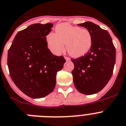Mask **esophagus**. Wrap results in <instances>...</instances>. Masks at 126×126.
Listing matches in <instances>:
<instances>
[{
	"label": "esophagus",
	"mask_w": 126,
	"mask_h": 126,
	"mask_svg": "<svg viewBox=\"0 0 126 126\" xmlns=\"http://www.w3.org/2000/svg\"><path fill=\"white\" fill-rule=\"evenodd\" d=\"M64 58H65V60H66V61H70V60H71L70 58L67 57H64Z\"/></svg>",
	"instance_id": "34e87169"
}]
</instances>
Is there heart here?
I'll return each mask as SVG.
<instances>
[{"instance_id":"heart-1","label":"heart","mask_w":126,"mask_h":126,"mask_svg":"<svg viewBox=\"0 0 126 126\" xmlns=\"http://www.w3.org/2000/svg\"><path fill=\"white\" fill-rule=\"evenodd\" d=\"M47 42L50 51L60 55L65 49L73 57H80L91 50L92 37L87 29H81L68 23H62L55 27V34L47 35Z\"/></svg>"}]
</instances>
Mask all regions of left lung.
Instances as JSON below:
<instances>
[{"instance_id":"1","label":"left lung","mask_w":126,"mask_h":126,"mask_svg":"<svg viewBox=\"0 0 126 126\" xmlns=\"http://www.w3.org/2000/svg\"><path fill=\"white\" fill-rule=\"evenodd\" d=\"M90 31L92 37L91 50L84 56L71 59L75 87L81 94L92 95L101 91L108 83L115 64L116 51L107 31L95 23L87 21L78 24Z\"/></svg>"}]
</instances>
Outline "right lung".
I'll use <instances>...</instances> for the list:
<instances>
[{
	"label": "right lung",
	"instance_id": "right-lung-1",
	"mask_svg": "<svg viewBox=\"0 0 126 126\" xmlns=\"http://www.w3.org/2000/svg\"><path fill=\"white\" fill-rule=\"evenodd\" d=\"M53 24L35 23L18 32L8 50L7 65L12 80L31 98L44 97L56 85V75L64 66V57L48 48L47 36Z\"/></svg>",
	"mask_w": 126,
	"mask_h": 126
}]
</instances>
